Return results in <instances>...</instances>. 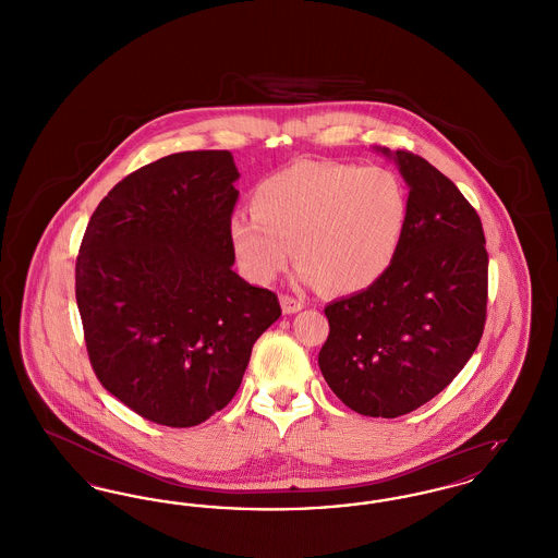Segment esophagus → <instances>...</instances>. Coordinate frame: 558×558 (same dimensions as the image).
Listing matches in <instances>:
<instances>
[{"label": "esophagus", "mask_w": 558, "mask_h": 558, "mask_svg": "<svg viewBox=\"0 0 558 558\" xmlns=\"http://www.w3.org/2000/svg\"><path fill=\"white\" fill-rule=\"evenodd\" d=\"M280 303H282L284 314H296V312H301L305 307L303 299H294V296H289V294H282Z\"/></svg>", "instance_id": "34e87169"}]
</instances>
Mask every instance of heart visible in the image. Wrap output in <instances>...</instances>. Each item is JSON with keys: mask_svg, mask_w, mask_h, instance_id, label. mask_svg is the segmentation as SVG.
I'll return each instance as SVG.
<instances>
[{"mask_svg": "<svg viewBox=\"0 0 558 558\" xmlns=\"http://www.w3.org/2000/svg\"><path fill=\"white\" fill-rule=\"evenodd\" d=\"M408 219V190L391 169L299 160L255 187L253 215H232L228 232L255 282L282 274L292 246L303 284L357 292L393 266Z\"/></svg>", "mask_w": 558, "mask_h": 558, "instance_id": "1", "label": "heart"}]
</instances>
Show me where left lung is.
Returning a JSON list of instances; mask_svg holds the SVG:
<instances>
[{"label":"left lung","mask_w":558,"mask_h":558,"mask_svg":"<svg viewBox=\"0 0 558 558\" xmlns=\"http://www.w3.org/2000/svg\"><path fill=\"white\" fill-rule=\"evenodd\" d=\"M410 190V219L389 271L326 305L319 371L353 412L398 418L441 393L477 349L487 251L477 211L428 160L389 148Z\"/></svg>","instance_id":"8db88e82"}]
</instances>
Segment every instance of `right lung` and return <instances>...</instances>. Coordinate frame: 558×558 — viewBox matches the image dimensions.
Listing matches in <instances>:
<instances>
[{"label":"right lung","instance_id":"right-lung-1","mask_svg":"<svg viewBox=\"0 0 558 558\" xmlns=\"http://www.w3.org/2000/svg\"><path fill=\"white\" fill-rule=\"evenodd\" d=\"M240 173L228 150L155 160L92 215L75 294L96 376L165 426L205 423L236 396L278 296L232 269Z\"/></svg>","mask_w":558,"mask_h":558}]
</instances>
